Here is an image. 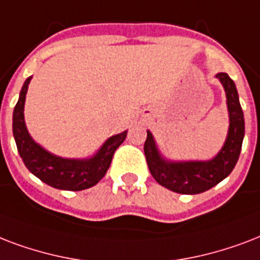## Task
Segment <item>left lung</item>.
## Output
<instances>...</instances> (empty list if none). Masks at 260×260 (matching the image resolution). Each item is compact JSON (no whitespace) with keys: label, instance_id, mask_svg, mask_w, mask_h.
<instances>
[{"label":"left lung","instance_id":"1","mask_svg":"<svg viewBox=\"0 0 260 260\" xmlns=\"http://www.w3.org/2000/svg\"><path fill=\"white\" fill-rule=\"evenodd\" d=\"M216 78L224 86L229 114V128L222 148L210 160L172 161L162 156L150 132L144 145L145 157L154 180L179 194H201L222 182L233 171L240 156L244 138V114L239 102L236 85L226 73H217Z\"/></svg>","mask_w":260,"mask_h":260}]
</instances>
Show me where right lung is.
<instances>
[{
    "label": "right lung",
    "mask_w": 260,
    "mask_h": 260,
    "mask_svg": "<svg viewBox=\"0 0 260 260\" xmlns=\"http://www.w3.org/2000/svg\"><path fill=\"white\" fill-rule=\"evenodd\" d=\"M32 77H28L20 90L19 102L13 111V137L20 157L29 172L48 186L58 190L81 191L98 184L106 175L112 156L119 145L126 140L127 130L110 137L93 156L88 158H65L55 156L34 141L24 120V104L28 85Z\"/></svg>",
    "instance_id": "add662e5"
}]
</instances>
